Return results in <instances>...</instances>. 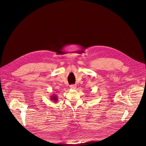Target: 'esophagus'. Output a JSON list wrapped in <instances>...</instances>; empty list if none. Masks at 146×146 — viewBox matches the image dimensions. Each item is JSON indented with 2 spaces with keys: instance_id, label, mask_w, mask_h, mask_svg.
Returning a JSON list of instances; mask_svg holds the SVG:
<instances>
[{
  "instance_id": "esophagus-1",
  "label": "esophagus",
  "mask_w": 146,
  "mask_h": 146,
  "mask_svg": "<svg viewBox=\"0 0 146 146\" xmlns=\"http://www.w3.org/2000/svg\"><path fill=\"white\" fill-rule=\"evenodd\" d=\"M70 87L72 89H75L76 88V85H71V86H70Z\"/></svg>"
}]
</instances>
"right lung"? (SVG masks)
Masks as SVG:
<instances>
[{
  "instance_id": "right-lung-1",
  "label": "right lung",
  "mask_w": 146,
  "mask_h": 146,
  "mask_svg": "<svg viewBox=\"0 0 146 146\" xmlns=\"http://www.w3.org/2000/svg\"><path fill=\"white\" fill-rule=\"evenodd\" d=\"M50 100L54 102V103H56L58 102V96L56 94H52L51 96H50Z\"/></svg>"
}]
</instances>
